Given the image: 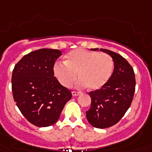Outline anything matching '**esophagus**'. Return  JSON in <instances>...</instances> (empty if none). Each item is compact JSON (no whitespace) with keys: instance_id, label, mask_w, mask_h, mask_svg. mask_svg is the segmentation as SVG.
<instances>
[{"instance_id":"34e87169","label":"esophagus","mask_w":152,"mask_h":152,"mask_svg":"<svg viewBox=\"0 0 152 152\" xmlns=\"http://www.w3.org/2000/svg\"><path fill=\"white\" fill-rule=\"evenodd\" d=\"M80 94V92H78V91H73L72 92L73 96H78Z\"/></svg>"}]
</instances>
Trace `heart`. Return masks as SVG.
I'll return each mask as SVG.
<instances>
[{
    "label": "heart",
    "mask_w": 152,
    "mask_h": 152,
    "mask_svg": "<svg viewBox=\"0 0 152 152\" xmlns=\"http://www.w3.org/2000/svg\"><path fill=\"white\" fill-rule=\"evenodd\" d=\"M65 63L54 66L56 78L64 87L70 88L77 79V88L89 86L97 91L110 79L113 72V60L109 54L83 48L76 49L66 56Z\"/></svg>",
    "instance_id": "heart-1"
}]
</instances>
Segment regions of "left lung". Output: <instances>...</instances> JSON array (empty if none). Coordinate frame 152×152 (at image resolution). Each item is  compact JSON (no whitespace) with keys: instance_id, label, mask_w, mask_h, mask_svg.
<instances>
[{"instance_id":"8db88e82","label":"left lung","mask_w":152,"mask_h":152,"mask_svg":"<svg viewBox=\"0 0 152 152\" xmlns=\"http://www.w3.org/2000/svg\"><path fill=\"white\" fill-rule=\"evenodd\" d=\"M99 50L113 58L114 69L104 86L89 93L91 104L86 111V118L94 128H106L116 124L129 109L134 96L136 80L133 68L125 58L108 49Z\"/></svg>"}]
</instances>
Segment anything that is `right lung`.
<instances>
[{"label": "right lung", "instance_id": "right-lung-1", "mask_svg": "<svg viewBox=\"0 0 152 152\" xmlns=\"http://www.w3.org/2000/svg\"><path fill=\"white\" fill-rule=\"evenodd\" d=\"M58 49L42 48L24 55L15 66L12 93L17 107L27 120L43 128L58 120L72 94L54 76Z\"/></svg>", "mask_w": 152, "mask_h": 152}]
</instances>
